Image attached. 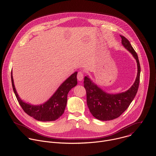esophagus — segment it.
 <instances>
[{
    "label": "esophagus",
    "mask_w": 156,
    "mask_h": 156,
    "mask_svg": "<svg viewBox=\"0 0 156 156\" xmlns=\"http://www.w3.org/2000/svg\"><path fill=\"white\" fill-rule=\"evenodd\" d=\"M84 77V74L82 72H79L77 74V79L78 81H82Z\"/></svg>",
    "instance_id": "esophagus-1"
}]
</instances>
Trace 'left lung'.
I'll return each mask as SVG.
<instances>
[{"label":"left lung","instance_id":"obj_1","mask_svg":"<svg viewBox=\"0 0 156 156\" xmlns=\"http://www.w3.org/2000/svg\"><path fill=\"white\" fill-rule=\"evenodd\" d=\"M120 37L122 45L133 55L137 62L138 73L131 87L121 93L108 94L95 84L88 76H85L84 79L87 107L93 116L102 121L114 120L120 117L135 98L139 87L141 67L138 55L129 41L122 35Z\"/></svg>","mask_w":156,"mask_h":156}]
</instances>
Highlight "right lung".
Segmentation results:
<instances>
[{"instance_id":"obj_1","label":"right lung","mask_w":156,"mask_h":156,"mask_svg":"<svg viewBox=\"0 0 156 156\" xmlns=\"http://www.w3.org/2000/svg\"><path fill=\"white\" fill-rule=\"evenodd\" d=\"M77 72H75L66 79L47 102L37 105L26 103L20 98L14 85L12 72L11 80L14 93L25 112L38 121L51 122L56 120L63 114L67 102V94L77 84Z\"/></svg>"}]
</instances>
